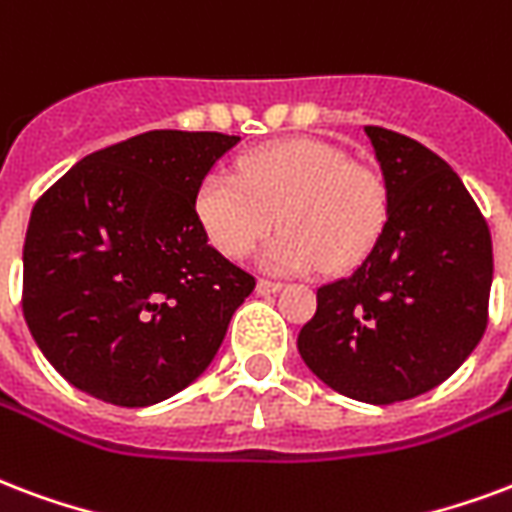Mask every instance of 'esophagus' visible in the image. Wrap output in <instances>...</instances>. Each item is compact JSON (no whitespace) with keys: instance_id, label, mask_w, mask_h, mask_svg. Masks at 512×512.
Wrapping results in <instances>:
<instances>
[{"instance_id":"obj_1","label":"esophagus","mask_w":512,"mask_h":512,"mask_svg":"<svg viewBox=\"0 0 512 512\" xmlns=\"http://www.w3.org/2000/svg\"><path fill=\"white\" fill-rule=\"evenodd\" d=\"M255 290L260 295H271V293H279V290H282V285H279V282H271V279H257Z\"/></svg>"}]
</instances>
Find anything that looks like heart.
Segmentation results:
<instances>
[{
	"instance_id": "b5f03b06",
	"label": "heart",
	"mask_w": 512,
	"mask_h": 512,
	"mask_svg": "<svg viewBox=\"0 0 512 512\" xmlns=\"http://www.w3.org/2000/svg\"><path fill=\"white\" fill-rule=\"evenodd\" d=\"M195 219L219 255L246 257L274 230L263 266L285 274L347 271L380 241L388 189L328 140L293 138L249 151L238 173L214 168L195 187Z\"/></svg>"
}]
</instances>
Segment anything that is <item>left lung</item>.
Segmentation results:
<instances>
[{
    "label": "left lung",
    "mask_w": 512,
    "mask_h": 512,
    "mask_svg": "<svg viewBox=\"0 0 512 512\" xmlns=\"http://www.w3.org/2000/svg\"><path fill=\"white\" fill-rule=\"evenodd\" d=\"M366 135L388 222L361 266L317 290L298 352L336 393L393 404L437 388L478 347L494 255L486 219L448 162L399 132Z\"/></svg>",
    "instance_id": "left-lung-1"
}]
</instances>
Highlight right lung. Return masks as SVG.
<instances>
[{
    "mask_svg": "<svg viewBox=\"0 0 512 512\" xmlns=\"http://www.w3.org/2000/svg\"><path fill=\"white\" fill-rule=\"evenodd\" d=\"M238 140L143 132L83 157L34 203L24 317L78 391L149 407L214 361L255 279L208 244L192 200Z\"/></svg>",
    "mask_w": 512,
    "mask_h": 512,
    "instance_id": "obj_1",
    "label": "right lung"
}]
</instances>
